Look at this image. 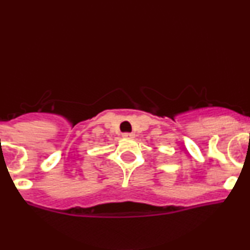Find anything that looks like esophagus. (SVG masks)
<instances>
[{"label":"esophagus","instance_id":"esophagus-1","mask_svg":"<svg viewBox=\"0 0 250 250\" xmlns=\"http://www.w3.org/2000/svg\"><path fill=\"white\" fill-rule=\"evenodd\" d=\"M122 136L123 137H134V134L133 133H123Z\"/></svg>","mask_w":250,"mask_h":250}]
</instances>
